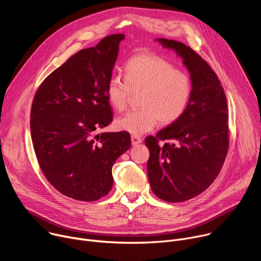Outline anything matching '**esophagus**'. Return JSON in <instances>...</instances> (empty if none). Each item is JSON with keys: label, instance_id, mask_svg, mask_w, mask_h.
<instances>
[{"label": "esophagus", "instance_id": "obj_1", "mask_svg": "<svg viewBox=\"0 0 261 261\" xmlns=\"http://www.w3.org/2000/svg\"><path fill=\"white\" fill-rule=\"evenodd\" d=\"M131 142H132L133 145H137V144H139L141 142V138L139 136H137V135H132L131 136Z\"/></svg>", "mask_w": 261, "mask_h": 261}]
</instances>
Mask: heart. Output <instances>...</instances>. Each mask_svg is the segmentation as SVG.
Returning <instances> with one entry per match:
<instances>
[{
  "instance_id": "1",
  "label": "heart",
  "mask_w": 261,
  "mask_h": 261,
  "mask_svg": "<svg viewBox=\"0 0 261 261\" xmlns=\"http://www.w3.org/2000/svg\"><path fill=\"white\" fill-rule=\"evenodd\" d=\"M138 95V109L117 119L116 127L134 135L151 131L158 123L169 125L178 120L188 107L192 83L187 73L168 61L152 55L138 54L125 66V79L113 76L105 95L118 111L126 109L132 95Z\"/></svg>"
}]
</instances>
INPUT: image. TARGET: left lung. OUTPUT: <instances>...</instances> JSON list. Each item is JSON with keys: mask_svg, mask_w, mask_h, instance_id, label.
<instances>
[{"mask_svg": "<svg viewBox=\"0 0 261 261\" xmlns=\"http://www.w3.org/2000/svg\"><path fill=\"white\" fill-rule=\"evenodd\" d=\"M182 58L192 82V95L184 115L156 136H147V175L156 196L168 202L191 199L218 176L228 146L225 92L215 71L181 42L158 39ZM159 141H164L160 146Z\"/></svg>", "mask_w": 261, "mask_h": 261, "instance_id": "8db88e82", "label": "left lung"}]
</instances>
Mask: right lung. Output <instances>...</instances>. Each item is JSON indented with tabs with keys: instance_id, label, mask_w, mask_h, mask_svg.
I'll use <instances>...</instances> for the list:
<instances>
[{
	"instance_id": "obj_1",
	"label": "right lung",
	"mask_w": 261,
	"mask_h": 261,
	"mask_svg": "<svg viewBox=\"0 0 261 261\" xmlns=\"http://www.w3.org/2000/svg\"><path fill=\"white\" fill-rule=\"evenodd\" d=\"M124 34L69 58L42 82L31 109L35 154L47 180L62 194L95 201L113 187V166L130 148L126 131L96 134L113 122L105 88Z\"/></svg>"
}]
</instances>
